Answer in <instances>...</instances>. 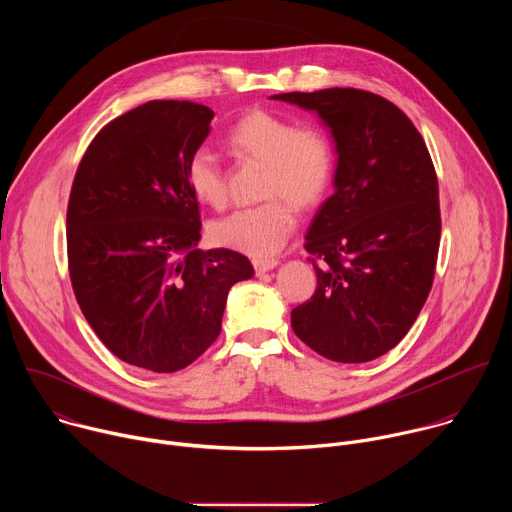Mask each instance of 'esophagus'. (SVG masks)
Masks as SVG:
<instances>
[{"mask_svg": "<svg viewBox=\"0 0 512 512\" xmlns=\"http://www.w3.org/2000/svg\"><path fill=\"white\" fill-rule=\"evenodd\" d=\"M279 265V259H253V267L257 273H265L271 271Z\"/></svg>", "mask_w": 512, "mask_h": 512, "instance_id": "esophagus-1", "label": "esophagus"}]
</instances>
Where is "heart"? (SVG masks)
I'll list each match as a JSON object with an SVG mask.
<instances>
[{"instance_id": "heart-1", "label": "heart", "mask_w": 512, "mask_h": 512, "mask_svg": "<svg viewBox=\"0 0 512 512\" xmlns=\"http://www.w3.org/2000/svg\"><path fill=\"white\" fill-rule=\"evenodd\" d=\"M231 148L267 166L259 204L239 208L210 227L212 239L229 249L265 257L279 251L298 227V208H310L324 196L332 172L334 152L324 131L296 125L294 119L269 111H251L229 131ZM186 184L192 196L210 208L229 202L227 172L210 148H198L186 164Z\"/></svg>"}]
</instances>
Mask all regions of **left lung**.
<instances>
[{
	"mask_svg": "<svg viewBox=\"0 0 512 512\" xmlns=\"http://www.w3.org/2000/svg\"><path fill=\"white\" fill-rule=\"evenodd\" d=\"M271 99L316 111L338 154L336 190L304 245L318 285L291 310V328L324 358L375 360L403 340L433 283L442 216L427 145L397 105L369 91Z\"/></svg>",
	"mask_w": 512,
	"mask_h": 512,
	"instance_id": "1",
	"label": "left lung"
}]
</instances>
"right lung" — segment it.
Returning a JSON list of instances; mask_svg holds the SVG:
<instances>
[{
	"label": "right lung",
	"mask_w": 512,
	"mask_h": 512,
	"mask_svg": "<svg viewBox=\"0 0 512 512\" xmlns=\"http://www.w3.org/2000/svg\"><path fill=\"white\" fill-rule=\"evenodd\" d=\"M212 109L150 101L109 121L87 148L66 210L68 273L77 302L123 362L176 373L221 334L231 285L253 277L231 249L202 251L186 164Z\"/></svg>",
	"instance_id": "1"
}]
</instances>
